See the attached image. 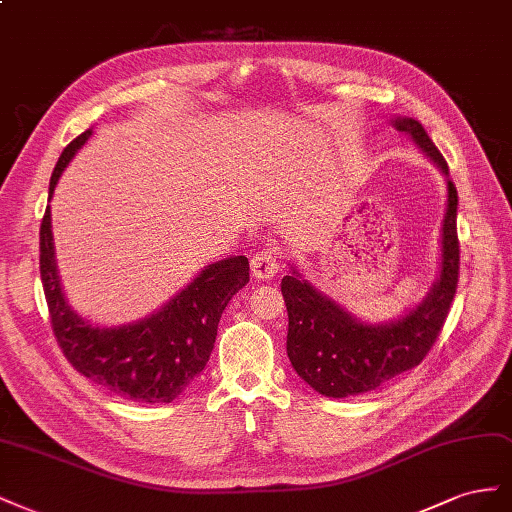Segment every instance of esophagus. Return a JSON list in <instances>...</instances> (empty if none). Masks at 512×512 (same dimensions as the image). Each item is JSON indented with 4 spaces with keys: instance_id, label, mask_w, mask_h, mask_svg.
<instances>
[{
    "instance_id": "esophagus-1",
    "label": "esophagus",
    "mask_w": 512,
    "mask_h": 512,
    "mask_svg": "<svg viewBox=\"0 0 512 512\" xmlns=\"http://www.w3.org/2000/svg\"><path fill=\"white\" fill-rule=\"evenodd\" d=\"M279 270V257H276V253L270 251V248H264V251H259L251 257V272L257 281H270L272 276L279 274Z\"/></svg>"
}]
</instances>
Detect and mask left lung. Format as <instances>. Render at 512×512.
Returning <instances> with one entry per match:
<instances>
[{
    "label": "left lung",
    "mask_w": 512,
    "mask_h": 512,
    "mask_svg": "<svg viewBox=\"0 0 512 512\" xmlns=\"http://www.w3.org/2000/svg\"><path fill=\"white\" fill-rule=\"evenodd\" d=\"M390 124L410 137L446 178V212L440 240V272L427 296L401 317L362 321L343 304L304 279L298 266L283 276L281 291L287 306V356L291 367L315 392L343 399L371 392L422 362L450 311L459 281L457 188L448 165L427 130L414 118L397 115Z\"/></svg>",
    "instance_id": "8db88e82"
}]
</instances>
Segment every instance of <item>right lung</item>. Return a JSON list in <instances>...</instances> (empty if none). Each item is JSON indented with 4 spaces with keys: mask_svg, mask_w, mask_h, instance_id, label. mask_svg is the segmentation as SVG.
<instances>
[{
    "mask_svg": "<svg viewBox=\"0 0 512 512\" xmlns=\"http://www.w3.org/2000/svg\"><path fill=\"white\" fill-rule=\"evenodd\" d=\"M90 137L92 128H87L64 148L49 182V201L64 169ZM40 279L53 334L72 367L118 397L171 403L206 369L225 306L248 283V259L214 261L158 311L130 324L98 326L72 309L64 294L47 206L40 225Z\"/></svg>",
    "mask_w": 512,
    "mask_h": 512,
    "instance_id": "1",
    "label": "right lung"
}]
</instances>
